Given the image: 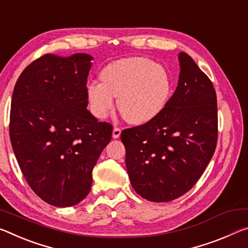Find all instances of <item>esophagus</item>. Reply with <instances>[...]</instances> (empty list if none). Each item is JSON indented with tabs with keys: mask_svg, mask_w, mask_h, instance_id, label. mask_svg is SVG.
<instances>
[{
	"mask_svg": "<svg viewBox=\"0 0 248 248\" xmlns=\"http://www.w3.org/2000/svg\"><path fill=\"white\" fill-rule=\"evenodd\" d=\"M121 135V129L120 128H113L112 131V138L113 139H118Z\"/></svg>",
	"mask_w": 248,
	"mask_h": 248,
	"instance_id": "34e87169",
	"label": "esophagus"
}]
</instances>
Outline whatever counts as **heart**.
Wrapping results in <instances>:
<instances>
[{
    "label": "heart",
    "instance_id": "1",
    "mask_svg": "<svg viewBox=\"0 0 248 248\" xmlns=\"http://www.w3.org/2000/svg\"><path fill=\"white\" fill-rule=\"evenodd\" d=\"M100 82L87 86L89 108L97 118L107 117L115 106L132 124H144L155 119L171 99L173 80L162 65L147 57H125L106 65Z\"/></svg>",
    "mask_w": 248,
    "mask_h": 248
}]
</instances>
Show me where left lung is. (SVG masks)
<instances>
[{"label": "left lung", "mask_w": 248, "mask_h": 248, "mask_svg": "<svg viewBox=\"0 0 248 248\" xmlns=\"http://www.w3.org/2000/svg\"><path fill=\"white\" fill-rule=\"evenodd\" d=\"M176 89L155 119L121 132L125 167L137 193L151 202L186 194L201 178L217 141L213 84L187 54H179Z\"/></svg>", "instance_id": "8db88e82"}]
</instances>
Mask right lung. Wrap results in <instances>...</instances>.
<instances>
[{"mask_svg":"<svg viewBox=\"0 0 248 248\" xmlns=\"http://www.w3.org/2000/svg\"><path fill=\"white\" fill-rule=\"evenodd\" d=\"M93 56L47 54L23 70L12 96L10 138L29 186L57 207L88 195L96 166L112 135L87 109Z\"/></svg>","mask_w":248,"mask_h":248,"instance_id":"right-lung-1","label":"right lung"}]
</instances>
